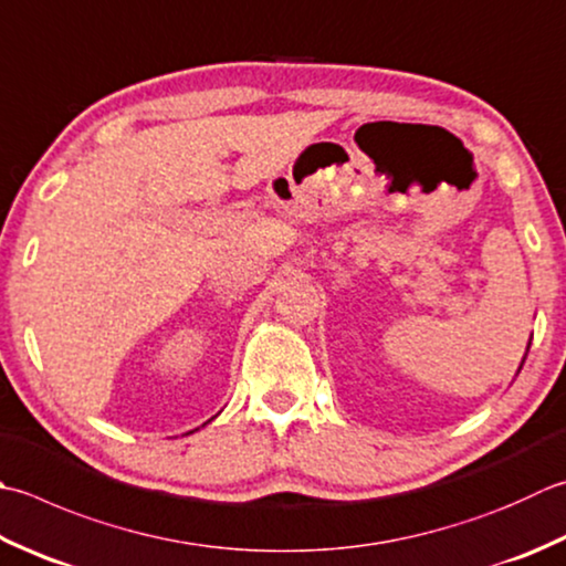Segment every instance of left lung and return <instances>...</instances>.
<instances>
[{"label": "left lung", "instance_id": "8db88e82", "mask_svg": "<svg viewBox=\"0 0 566 566\" xmlns=\"http://www.w3.org/2000/svg\"><path fill=\"white\" fill-rule=\"evenodd\" d=\"M527 348H530V346H527Z\"/></svg>", "mask_w": 566, "mask_h": 566}]
</instances>
